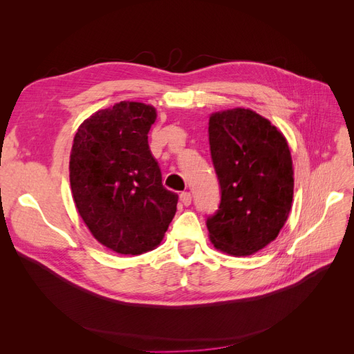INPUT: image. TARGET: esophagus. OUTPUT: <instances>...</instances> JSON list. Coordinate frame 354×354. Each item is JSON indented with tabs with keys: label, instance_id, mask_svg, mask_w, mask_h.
<instances>
[{
	"label": "esophagus",
	"instance_id": "34e87169",
	"mask_svg": "<svg viewBox=\"0 0 354 354\" xmlns=\"http://www.w3.org/2000/svg\"><path fill=\"white\" fill-rule=\"evenodd\" d=\"M179 199H180V202L183 203L185 207H189L191 202H192V195H191V192H182L179 195Z\"/></svg>",
	"mask_w": 354,
	"mask_h": 354
}]
</instances>
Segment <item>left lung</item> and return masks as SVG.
Segmentation results:
<instances>
[{"instance_id": "1", "label": "left lung", "mask_w": 354, "mask_h": 354, "mask_svg": "<svg viewBox=\"0 0 354 354\" xmlns=\"http://www.w3.org/2000/svg\"><path fill=\"white\" fill-rule=\"evenodd\" d=\"M211 158L221 187L207 227L214 247L235 257L267 247L288 218L294 171L288 143L271 122L250 109L209 118Z\"/></svg>"}]
</instances>
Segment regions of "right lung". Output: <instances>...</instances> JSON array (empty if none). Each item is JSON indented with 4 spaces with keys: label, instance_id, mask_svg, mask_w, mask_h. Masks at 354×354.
Listing matches in <instances>:
<instances>
[{
    "label": "right lung",
    "instance_id": "1",
    "mask_svg": "<svg viewBox=\"0 0 354 354\" xmlns=\"http://www.w3.org/2000/svg\"><path fill=\"white\" fill-rule=\"evenodd\" d=\"M155 120L153 106L120 102L86 119L71 147L76 208L100 244L124 255L155 250L176 212L147 143Z\"/></svg>",
    "mask_w": 354,
    "mask_h": 354
}]
</instances>
